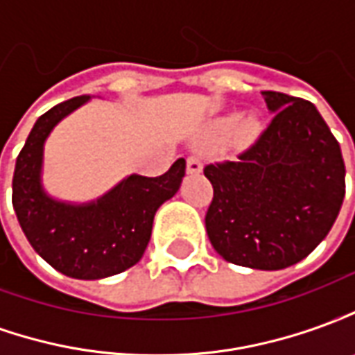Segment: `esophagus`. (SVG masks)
Instances as JSON below:
<instances>
[{
	"instance_id": "34e87169",
	"label": "esophagus",
	"mask_w": 355,
	"mask_h": 355,
	"mask_svg": "<svg viewBox=\"0 0 355 355\" xmlns=\"http://www.w3.org/2000/svg\"><path fill=\"white\" fill-rule=\"evenodd\" d=\"M201 162L198 159V157H188V163H186V171L190 173V175H198V173H201Z\"/></svg>"
}]
</instances>
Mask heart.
I'll return each instance as SVG.
<instances>
[{
	"instance_id": "b5f03b06",
	"label": "heart",
	"mask_w": 355,
	"mask_h": 355,
	"mask_svg": "<svg viewBox=\"0 0 355 355\" xmlns=\"http://www.w3.org/2000/svg\"><path fill=\"white\" fill-rule=\"evenodd\" d=\"M262 125L257 114L249 112L243 116H223L216 117L207 127V139L211 142L228 140V144L234 148H247L261 137Z\"/></svg>"
}]
</instances>
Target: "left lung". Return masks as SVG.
<instances>
[{"label":"left lung","mask_w":355,"mask_h":355,"mask_svg":"<svg viewBox=\"0 0 355 355\" xmlns=\"http://www.w3.org/2000/svg\"><path fill=\"white\" fill-rule=\"evenodd\" d=\"M272 123L236 162L207 165L211 245L253 270L293 266L325 239L344 192L343 152L312 102L262 91Z\"/></svg>","instance_id":"8db88e82"}]
</instances>
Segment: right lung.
<instances>
[{
	"instance_id": "1",
	"label": "right lung",
	"mask_w": 355,
	"mask_h": 355,
	"mask_svg": "<svg viewBox=\"0 0 355 355\" xmlns=\"http://www.w3.org/2000/svg\"><path fill=\"white\" fill-rule=\"evenodd\" d=\"M91 101L76 96L45 112L20 150L12 177V207L24 236L43 261L76 279H102L135 266L146 251L155 211L180 188V157L162 177L129 175L87 203L53 198L43 188V146L66 116Z\"/></svg>"
}]
</instances>
